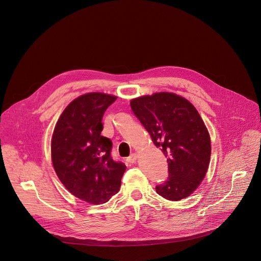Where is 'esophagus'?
Returning <instances> with one entry per match:
<instances>
[{
    "label": "esophagus",
    "instance_id": "esophagus-1",
    "mask_svg": "<svg viewBox=\"0 0 261 261\" xmlns=\"http://www.w3.org/2000/svg\"><path fill=\"white\" fill-rule=\"evenodd\" d=\"M136 159H137V154H136V153H133V154H131V155L127 158V161H128L129 163H135Z\"/></svg>",
    "mask_w": 261,
    "mask_h": 261
}]
</instances>
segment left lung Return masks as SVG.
Returning a JSON list of instances; mask_svg holds the SVG:
<instances>
[{"instance_id":"obj_1","label":"left lung","mask_w":261,"mask_h":261,"mask_svg":"<svg viewBox=\"0 0 261 261\" xmlns=\"http://www.w3.org/2000/svg\"><path fill=\"white\" fill-rule=\"evenodd\" d=\"M131 109L154 144L167 157L168 177L156 191L177 201L197 189L211 158L208 131L196 108L173 93H156L131 100Z\"/></svg>"}]
</instances>
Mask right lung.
Masks as SVG:
<instances>
[{"mask_svg": "<svg viewBox=\"0 0 261 261\" xmlns=\"http://www.w3.org/2000/svg\"><path fill=\"white\" fill-rule=\"evenodd\" d=\"M116 96L85 94L62 113L53 134L51 160L66 189L92 204L119 192L126 165L111 158L113 142L101 135L102 118Z\"/></svg>", "mask_w": 261, "mask_h": 261, "instance_id": "1", "label": "right lung"}]
</instances>
